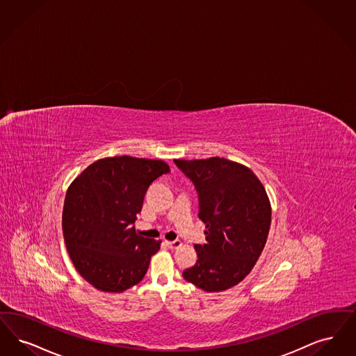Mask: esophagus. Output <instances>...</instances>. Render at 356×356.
<instances>
[{"mask_svg": "<svg viewBox=\"0 0 356 356\" xmlns=\"http://www.w3.org/2000/svg\"><path fill=\"white\" fill-rule=\"evenodd\" d=\"M166 245L169 248H178L182 246V242L179 239H175V241H166Z\"/></svg>", "mask_w": 356, "mask_h": 356, "instance_id": "1", "label": "esophagus"}]
</instances>
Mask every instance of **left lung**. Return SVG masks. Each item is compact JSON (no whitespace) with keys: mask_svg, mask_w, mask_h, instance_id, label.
I'll return each mask as SVG.
<instances>
[{"mask_svg":"<svg viewBox=\"0 0 356 356\" xmlns=\"http://www.w3.org/2000/svg\"><path fill=\"white\" fill-rule=\"evenodd\" d=\"M174 163L193 182L206 225V243L195 245L198 261L182 275L207 293L227 290L245 279L266 245L271 223L266 190L248 168L225 158Z\"/></svg>","mask_w":356,"mask_h":356,"instance_id":"8db88e82","label":"left lung"}]
</instances>
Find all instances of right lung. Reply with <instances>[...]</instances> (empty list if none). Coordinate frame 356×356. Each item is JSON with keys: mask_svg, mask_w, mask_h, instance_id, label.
<instances>
[{"mask_svg": "<svg viewBox=\"0 0 356 356\" xmlns=\"http://www.w3.org/2000/svg\"><path fill=\"white\" fill-rule=\"evenodd\" d=\"M168 172L163 161L122 155L95 161L69 187L65 245L81 277L95 289L122 293L145 277L161 242L138 235L133 223L149 186Z\"/></svg>", "mask_w": 356, "mask_h": 356, "instance_id": "obj_1", "label": "right lung"}]
</instances>
